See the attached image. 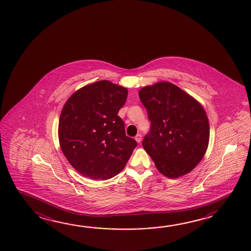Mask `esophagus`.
Segmentation results:
<instances>
[{
    "label": "esophagus",
    "mask_w": 251,
    "mask_h": 251,
    "mask_svg": "<svg viewBox=\"0 0 251 251\" xmlns=\"http://www.w3.org/2000/svg\"><path fill=\"white\" fill-rule=\"evenodd\" d=\"M142 134L138 133V134H137L136 136H135V138H134V139H135V141H136L137 142H139V143H140V142H142Z\"/></svg>",
    "instance_id": "esophagus-1"
}]
</instances>
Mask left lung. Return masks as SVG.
Returning a JSON list of instances; mask_svg holds the SVG:
<instances>
[{"label": "left lung", "instance_id": "1", "mask_svg": "<svg viewBox=\"0 0 251 251\" xmlns=\"http://www.w3.org/2000/svg\"><path fill=\"white\" fill-rule=\"evenodd\" d=\"M151 120L142 146L161 174L176 178L196 168L205 154L210 126L197 100L173 83H155L139 91Z\"/></svg>", "mask_w": 251, "mask_h": 251}]
</instances>
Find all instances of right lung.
I'll return each instance as SVG.
<instances>
[{
  "mask_svg": "<svg viewBox=\"0 0 251 251\" xmlns=\"http://www.w3.org/2000/svg\"><path fill=\"white\" fill-rule=\"evenodd\" d=\"M126 87L100 80L81 87L60 115V147L69 163L85 177L105 180L125 168L137 142L126 136L118 116L127 98Z\"/></svg>",
  "mask_w": 251,
  "mask_h": 251,
  "instance_id": "obj_1",
  "label": "right lung"
}]
</instances>
